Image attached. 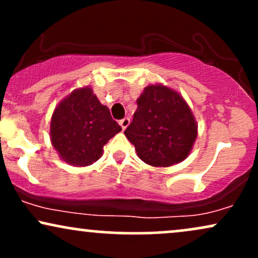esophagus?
<instances>
[{"instance_id":"34e87169","label":"esophagus","mask_w":258,"mask_h":258,"mask_svg":"<svg viewBox=\"0 0 258 258\" xmlns=\"http://www.w3.org/2000/svg\"><path fill=\"white\" fill-rule=\"evenodd\" d=\"M119 123H120L121 128L126 130V127L130 125V119H128V117H123V119H121V120L119 121Z\"/></svg>"}]
</instances>
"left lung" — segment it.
<instances>
[{
  "instance_id": "1",
  "label": "left lung",
  "mask_w": 258,
  "mask_h": 258,
  "mask_svg": "<svg viewBox=\"0 0 258 258\" xmlns=\"http://www.w3.org/2000/svg\"><path fill=\"white\" fill-rule=\"evenodd\" d=\"M137 104L125 136L138 158L154 167L183 161L198 136V123L183 97L167 86L149 85Z\"/></svg>"
}]
</instances>
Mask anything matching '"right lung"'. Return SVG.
Returning a JSON list of instances; mask_svg holds the SVG:
<instances>
[{"label":"right lung","mask_w":258,"mask_h":258,"mask_svg":"<svg viewBox=\"0 0 258 258\" xmlns=\"http://www.w3.org/2000/svg\"><path fill=\"white\" fill-rule=\"evenodd\" d=\"M121 131L90 86L76 88L55 106L51 119L52 146L72 166H88L103 154V147Z\"/></svg>","instance_id":"right-lung-1"}]
</instances>
